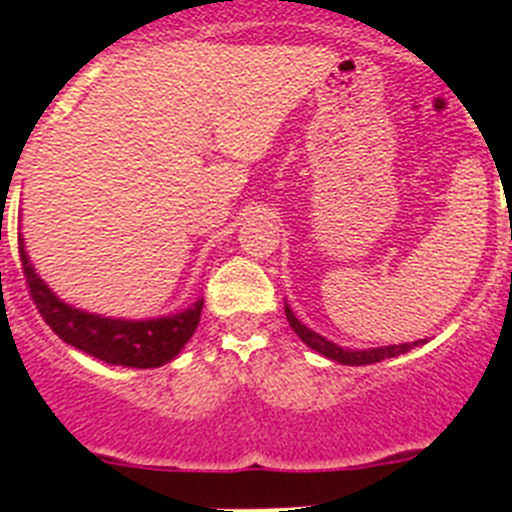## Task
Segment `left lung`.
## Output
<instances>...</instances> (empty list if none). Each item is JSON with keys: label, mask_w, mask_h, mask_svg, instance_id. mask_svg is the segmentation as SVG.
<instances>
[{"label": "left lung", "mask_w": 512, "mask_h": 512, "mask_svg": "<svg viewBox=\"0 0 512 512\" xmlns=\"http://www.w3.org/2000/svg\"><path fill=\"white\" fill-rule=\"evenodd\" d=\"M284 315H287L289 328L295 330L302 343H307L312 351H318V354L325 356V359L336 361V364H346V366H366V364H377V361H384V359H395V356L408 354V351H413L415 346L425 343V341H413V343H395V346H377V348H346L328 341L325 336H320V333H315L312 328H307L305 323H300L287 302H284Z\"/></svg>", "instance_id": "obj_1"}]
</instances>
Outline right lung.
<instances>
[{"mask_svg": "<svg viewBox=\"0 0 512 512\" xmlns=\"http://www.w3.org/2000/svg\"><path fill=\"white\" fill-rule=\"evenodd\" d=\"M17 241H20V259L27 287H30V295H33L45 323L51 325L53 333L63 343L79 348L104 364L133 366V369H156V366L169 364L182 354V348L187 346V341L200 325L202 305H205L202 297L171 315L138 320L110 318V315L69 305L40 279L33 261L27 256L22 233L17 235Z\"/></svg>", "mask_w": 512, "mask_h": 512, "instance_id": "1", "label": "right lung"}]
</instances>
